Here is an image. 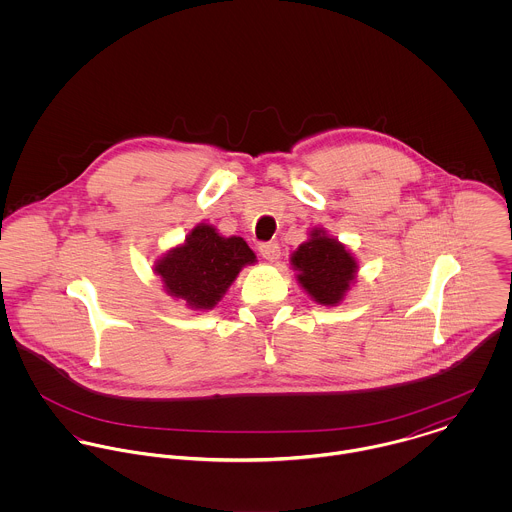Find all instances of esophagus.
I'll list each match as a JSON object with an SVG mask.
<instances>
[{
  "mask_svg": "<svg viewBox=\"0 0 512 512\" xmlns=\"http://www.w3.org/2000/svg\"><path fill=\"white\" fill-rule=\"evenodd\" d=\"M262 258H266L268 262H278L280 260V246L276 242H262L258 246Z\"/></svg>",
  "mask_w": 512,
  "mask_h": 512,
  "instance_id": "34e87169",
  "label": "esophagus"
}]
</instances>
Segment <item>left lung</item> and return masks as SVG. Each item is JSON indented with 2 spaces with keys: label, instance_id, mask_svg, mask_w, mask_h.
Returning <instances> with one entry per match:
<instances>
[{
  "label": "left lung",
  "instance_id": "left-lung-1",
  "mask_svg": "<svg viewBox=\"0 0 512 512\" xmlns=\"http://www.w3.org/2000/svg\"><path fill=\"white\" fill-rule=\"evenodd\" d=\"M292 264L303 290L323 305L339 303L357 272L355 258L323 230L311 232V240L293 252Z\"/></svg>",
  "mask_w": 512,
  "mask_h": 512
}]
</instances>
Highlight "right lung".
<instances>
[{
  "mask_svg": "<svg viewBox=\"0 0 512 512\" xmlns=\"http://www.w3.org/2000/svg\"><path fill=\"white\" fill-rule=\"evenodd\" d=\"M252 262L256 256L242 238H222L213 226L201 224L183 246L155 264V272L171 295L195 309H211L236 280L240 268Z\"/></svg>",
  "mask_w": 512,
  "mask_h": 512,
  "instance_id": "obj_1",
  "label": "right lung"
}]
</instances>
